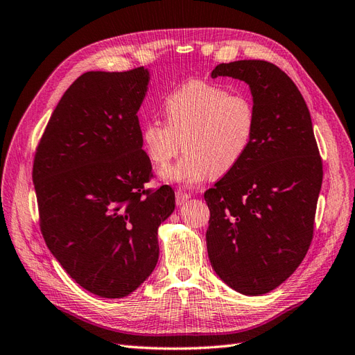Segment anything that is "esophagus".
<instances>
[{"label": "esophagus", "mask_w": 355, "mask_h": 355, "mask_svg": "<svg viewBox=\"0 0 355 355\" xmlns=\"http://www.w3.org/2000/svg\"><path fill=\"white\" fill-rule=\"evenodd\" d=\"M190 199V195L187 192H184V190H177L175 192V201H177V205H183L184 202H187Z\"/></svg>", "instance_id": "1"}]
</instances>
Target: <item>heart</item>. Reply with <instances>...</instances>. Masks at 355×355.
<instances>
[{
    "label": "heart",
    "mask_w": 355,
    "mask_h": 355,
    "mask_svg": "<svg viewBox=\"0 0 355 355\" xmlns=\"http://www.w3.org/2000/svg\"><path fill=\"white\" fill-rule=\"evenodd\" d=\"M163 112L166 121L144 123L141 142L159 168L184 147V157L162 172L169 183L192 187L210 175L228 174L246 157L257 135L252 98L205 80H187L172 89L163 100Z\"/></svg>",
    "instance_id": "heart-1"
}]
</instances>
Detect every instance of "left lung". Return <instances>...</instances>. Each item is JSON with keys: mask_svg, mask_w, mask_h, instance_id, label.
Listing matches in <instances>:
<instances>
[{"mask_svg": "<svg viewBox=\"0 0 355 355\" xmlns=\"http://www.w3.org/2000/svg\"><path fill=\"white\" fill-rule=\"evenodd\" d=\"M217 76L249 85L257 135L246 157L204 193L208 258L226 285L261 295L284 284L311 246L322 160L307 105L285 71L241 60L216 66Z\"/></svg>", "mask_w": 355, "mask_h": 355, "instance_id": "8db88e82", "label": "left lung"}]
</instances>
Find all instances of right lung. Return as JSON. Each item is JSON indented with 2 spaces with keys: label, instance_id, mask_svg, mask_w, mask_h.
<instances>
[{
  "label": "right lung",
  "instance_id": "obj_1",
  "mask_svg": "<svg viewBox=\"0 0 355 355\" xmlns=\"http://www.w3.org/2000/svg\"><path fill=\"white\" fill-rule=\"evenodd\" d=\"M148 69L87 71L53 109L33 181L51 253L84 289L123 298L159 259L157 230L175 208L169 186L147 190L151 162L138 111Z\"/></svg>",
  "mask_w": 355,
  "mask_h": 355
}]
</instances>
